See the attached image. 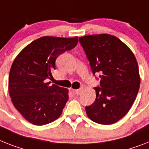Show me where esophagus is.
<instances>
[{"label":"esophagus","instance_id":"1","mask_svg":"<svg viewBox=\"0 0 149 149\" xmlns=\"http://www.w3.org/2000/svg\"><path fill=\"white\" fill-rule=\"evenodd\" d=\"M72 91L73 92V93H74L75 94H77V95H79V94H81V89H77V90L72 89Z\"/></svg>","mask_w":149,"mask_h":149}]
</instances>
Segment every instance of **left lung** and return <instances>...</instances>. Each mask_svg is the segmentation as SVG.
<instances>
[{
	"label": "left lung",
	"instance_id": "obj_1",
	"mask_svg": "<svg viewBox=\"0 0 149 149\" xmlns=\"http://www.w3.org/2000/svg\"><path fill=\"white\" fill-rule=\"evenodd\" d=\"M94 74L100 73L96 100L85 110L97 123L110 125L132 107L140 86L139 66L132 52L114 36L90 35L79 38Z\"/></svg>",
	"mask_w": 149,
	"mask_h": 149
}]
</instances>
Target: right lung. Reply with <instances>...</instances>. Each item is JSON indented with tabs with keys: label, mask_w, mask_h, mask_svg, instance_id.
<instances>
[{
	"label": "right lung",
	"mask_w": 149,
	"mask_h": 149,
	"mask_svg": "<svg viewBox=\"0 0 149 149\" xmlns=\"http://www.w3.org/2000/svg\"><path fill=\"white\" fill-rule=\"evenodd\" d=\"M77 37L43 36L26 45L13 61L9 74V94L13 106L28 122L42 126L61 116L68 90L50 84L55 60L77 44Z\"/></svg>",
	"instance_id": "right-lung-1"
}]
</instances>
